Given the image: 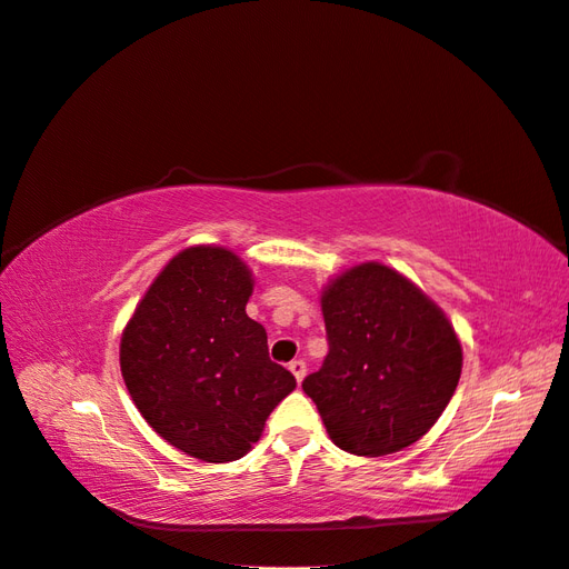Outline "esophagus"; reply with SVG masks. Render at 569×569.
Instances as JSON below:
<instances>
[{"mask_svg":"<svg viewBox=\"0 0 569 569\" xmlns=\"http://www.w3.org/2000/svg\"><path fill=\"white\" fill-rule=\"evenodd\" d=\"M289 370H291V375H295V377H297V382H301V380H303V377H306V363H303V360H301V358H297V360H291V363H289Z\"/></svg>","mask_w":569,"mask_h":569,"instance_id":"esophagus-1","label":"esophagus"}]
</instances>
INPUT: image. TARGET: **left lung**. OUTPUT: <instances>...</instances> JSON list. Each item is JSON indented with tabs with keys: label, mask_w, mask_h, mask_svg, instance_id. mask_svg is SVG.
Returning <instances> with one entry per match:
<instances>
[{
	"label": "left lung",
	"mask_w": 569,
	"mask_h": 569,
	"mask_svg": "<svg viewBox=\"0 0 569 569\" xmlns=\"http://www.w3.org/2000/svg\"><path fill=\"white\" fill-rule=\"evenodd\" d=\"M330 351L303 380L341 451L387 456L429 432L460 380L451 322L396 270L351 268L322 295Z\"/></svg>",
	"instance_id": "8db88e82"
}]
</instances>
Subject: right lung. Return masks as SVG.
Instances as JSON below:
<instances>
[{
  "instance_id": "1",
  "label": "right lung",
  "mask_w": 569,
  "mask_h": 569,
  "mask_svg": "<svg viewBox=\"0 0 569 569\" xmlns=\"http://www.w3.org/2000/svg\"><path fill=\"white\" fill-rule=\"evenodd\" d=\"M251 272L220 247L170 261L120 339V372L157 432L206 462L242 458L272 408L297 387L272 363L263 325L247 316Z\"/></svg>"
}]
</instances>
